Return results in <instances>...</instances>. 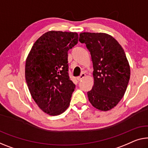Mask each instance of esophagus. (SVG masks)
<instances>
[{
    "label": "esophagus",
    "instance_id": "34e87169",
    "mask_svg": "<svg viewBox=\"0 0 148 148\" xmlns=\"http://www.w3.org/2000/svg\"><path fill=\"white\" fill-rule=\"evenodd\" d=\"M85 76H86V74H85L84 73H82V74H80V76H78V78H77V79H78V81H80V80H82V79H83L84 78Z\"/></svg>",
    "mask_w": 148,
    "mask_h": 148
}]
</instances>
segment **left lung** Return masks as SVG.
<instances>
[{
  "mask_svg": "<svg viewBox=\"0 0 148 148\" xmlns=\"http://www.w3.org/2000/svg\"><path fill=\"white\" fill-rule=\"evenodd\" d=\"M79 41L86 44L93 63L94 83L88 92V100L101 111L111 110L123 98L130 77L124 50L106 33L81 32Z\"/></svg>",
  "mask_w": 148,
  "mask_h": 148,
  "instance_id": "obj_1",
  "label": "left lung"
}]
</instances>
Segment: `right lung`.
Listing matches in <instances>:
<instances>
[{
    "instance_id": "1",
    "label": "right lung",
    "mask_w": 148,
    "mask_h": 148,
    "mask_svg": "<svg viewBox=\"0 0 148 148\" xmlns=\"http://www.w3.org/2000/svg\"><path fill=\"white\" fill-rule=\"evenodd\" d=\"M76 32L48 31L35 42L26 60L25 78L32 98L44 112L61 114L70 105L75 84L68 76V51Z\"/></svg>"
}]
</instances>
